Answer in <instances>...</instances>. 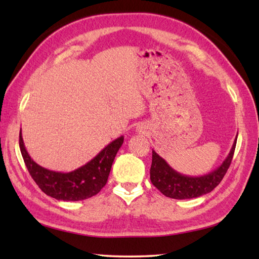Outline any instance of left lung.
Returning <instances> with one entry per match:
<instances>
[{
    "instance_id": "8db88e82",
    "label": "left lung",
    "mask_w": 259,
    "mask_h": 259,
    "mask_svg": "<svg viewBox=\"0 0 259 259\" xmlns=\"http://www.w3.org/2000/svg\"><path fill=\"white\" fill-rule=\"evenodd\" d=\"M235 145L236 139L224 162L216 170L200 177L185 176L177 172L155 151H152L151 182L162 194L168 198L177 200L199 198L211 192L224 178L233 159Z\"/></svg>"
}]
</instances>
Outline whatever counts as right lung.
<instances>
[{
    "instance_id": "obj_1",
    "label": "right lung",
    "mask_w": 259,
    "mask_h": 259,
    "mask_svg": "<svg viewBox=\"0 0 259 259\" xmlns=\"http://www.w3.org/2000/svg\"><path fill=\"white\" fill-rule=\"evenodd\" d=\"M123 136L113 140L93 160L71 172H58L46 169L34 162L26 151L21 130L19 147L28 172L42 192L63 201H80L89 199L106 185L113 161L123 144Z\"/></svg>"
}]
</instances>
